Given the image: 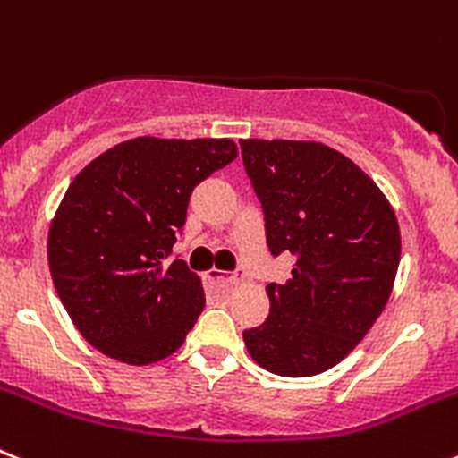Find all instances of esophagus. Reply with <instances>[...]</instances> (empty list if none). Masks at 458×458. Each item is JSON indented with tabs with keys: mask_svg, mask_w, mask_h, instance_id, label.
Listing matches in <instances>:
<instances>
[{
	"mask_svg": "<svg viewBox=\"0 0 458 458\" xmlns=\"http://www.w3.org/2000/svg\"><path fill=\"white\" fill-rule=\"evenodd\" d=\"M204 279L208 282V284H236V282H241L242 275H229V273H222V270L217 268H210L204 273Z\"/></svg>",
	"mask_w": 458,
	"mask_h": 458,
	"instance_id": "34e87169",
	"label": "esophagus"
}]
</instances>
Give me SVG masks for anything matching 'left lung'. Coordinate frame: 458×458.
<instances>
[{
    "mask_svg": "<svg viewBox=\"0 0 458 458\" xmlns=\"http://www.w3.org/2000/svg\"><path fill=\"white\" fill-rule=\"evenodd\" d=\"M266 213L273 254H295L284 284H268L270 314L242 339L277 376H317L342 362L386 310L402 232L383 190L321 141L241 140Z\"/></svg>",
    "mask_w": 458,
    "mask_h": 458,
    "instance_id": "left-lung-1",
    "label": "left lung"
}]
</instances>
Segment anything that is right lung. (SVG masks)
<instances>
[{
	"instance_id": "add662e5",
	"label": "right lung",
	"mask_w": 458,
	"mask_h": 458,
	"mask_svg": "<svg viewBox=\"0 0 458 458\" xmlns=\"http://www.w3.org/2000/svg\"><path fill=\"white\" fill-rule=\"evenodd\" d=\"M238 157L226 137L141 135L72 179L47 232L55 289L84 339L125 365L176 353L206 305L199 275L169 261L194 185Z\"/></svg>"
}]
</instances>
